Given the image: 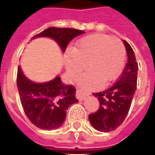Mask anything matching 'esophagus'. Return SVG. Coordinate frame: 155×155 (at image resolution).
<instances>
[{
  "mask_svg": "<svg viewBox=\"0 0 155 155\" xmlns=\"http://www.w3.org/2000/svg\"><path fill=\"white\" fill-rule=\"evenodd\" d=\"M87 96L88 94H86V93H84L81 90H77V91H76V98H77L79 100H84Z\"/></svg>",
  "mask_w": 155,
  "mask_h": 155,
  "instance_id": "1",
  "label": "esophagus"
}]
</instances>
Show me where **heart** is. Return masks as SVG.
<instances>
[{
    "mask_svg": "<svg viewBox=\"0 0 155 155\" xmlns=\"http://www.w3.org/2000/svg\"><path fill=\"white\" fill-rule=\"evenodd\" d=\"M125 47L117 38L101 33L86 36L68 51L65 56V66L68 77L76 80L84 71H88L79 84L92 89L100 87L102 81L110 83L119 77L124 66Z\"/></svg>",
    "mask_w": 155,
    "mask_h": 155,
    "instance_id": "heart-1",
    "label": "heart"
}]
</instances>
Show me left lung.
<instances>
[{"label":"left lung","instance_id":"1","mask_svg":"<svg viewBox=\"0 0 155 155\" xmlns=\"http://www.w3.org/2000/svg\"><path fill=\"white\" fill-rule=\"evenodd\" d=\"M123 43L127 51L128 63L121 77L111 87L93 94L99 99V108L89 115L88 118L95 130L102 132L114 130L123 124L136 90L138 64L131 46L125 40Z\"/></svg>","mask_w":155,"mask_h":155}]
</instances>
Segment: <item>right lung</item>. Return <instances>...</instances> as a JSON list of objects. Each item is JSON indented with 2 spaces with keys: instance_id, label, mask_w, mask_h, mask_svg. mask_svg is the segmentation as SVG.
Returning <instances> with one entry per match:
<instances>
[{
  "instance_id": "right-lung-1",
  "label": "right lung",
  "mask_w": 155,
  "mask_h": 155,
  "mask_svg": "<svg viewBox=\"0 0 155 155\" xmlns=\"http://www.w3.org/2000/svg\"><path fill=\"white\" fill-rule=\"evenodd\" d=\"M83 33L85 31L81 30L49 27L35 35L31 40L50 38L65 52L68 43ZM17 87L25 113L35 126L42 130H51L61 127L66 118L68 108L78 102L74 87L64 84L59 75L50 81L35 82L25 75L19 66Z\"/></svg>"
}]
</instances>
